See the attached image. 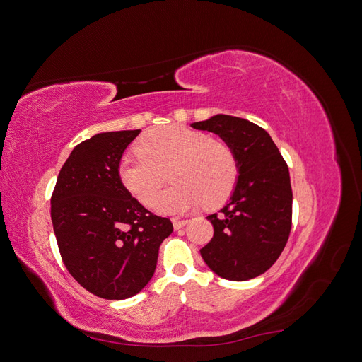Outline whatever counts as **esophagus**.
<instances>
[{"label": "esophagus", "instance_id": "esophagus-1", "mask_svg": "<svg viewBox=\"0 0 362 362\" xmlns=\"http://www.w3.org/2000/svg\"><path fill=\"white\" fill-rule=\"evenodd\" d=\"M172 223H173V228L178 231V229H181V228L187 225L189 221H185V218H172Z\"/></svg>", "mask_w": 362, "mask_h": 362}]
</instances>
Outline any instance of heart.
<instances>
[{
  "mask_svg": "<svg viewBox=\"0 0 362 362\" xmlns=\"http://www.w3.org/2000/svg\"><path fill=\"white\" fill-rule=\"evenodd\" d=\"M137 154L117 164L122 187L141 205L154 201L164 173L172 182L154 202L164 214H180L201 205L217 206L233 193L238 163L225 140L182 125H168L137 140Z\"/></svg>",
  "mask_w": 362,
  "mask_h": 362,
  "instance_id": "1",
  "label": "heart"
}]
</instances>
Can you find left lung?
<instances>
[{
	"label": "left lung",
	"mask_w": 362,
	"mask_h": 362,
	"mask_svg": "<svg viewBox=\"0 0 362 362\" xmlns=\"http://www.w3.org/2000/svg\"><path fill=\"white\" fill-rule=\"evenodd\" d=\"M233 148L238 178L221 214L206 218L214 228L202 259L216 275L247 281L267 272L287 245L293 192L287 163L266 129L246 119L216 115L192 124Z\"/></svg>",
	"instance_id": "left-lung-1"
}]
</instances>
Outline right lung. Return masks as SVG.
<instances>
[{
  "mask_svg": "<svg viewBox=\"0 0 362 362\" xmlns=\"http://www.w3.org/2000/svg\"><path fill=\"white\" fill-rule=\"evenodd\" d=\"M140 129L108 131L76 145L51 196L60 255L74 279L98 298L120 300L145 288L173 226L148 211L117 178Z\"/></svg>",
  "mask_w": 362,
  "mask_h": 362,
  "instance_id": "1",
  "label": "right lung"
}]
</instances>
